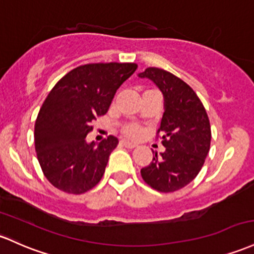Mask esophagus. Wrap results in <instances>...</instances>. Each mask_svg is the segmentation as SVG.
<instances>
[{
	"instance_id": "34e87169",
	"label": "esophagus",
	"mask_w": 254,
	"mask_h": 254,
	"mask_svg": "<svg viewBox=\"0 0 254 254\" xmlns=\"http://www.w3.org/2000/svg\"><path fill=\"white\" fill-rule=\"evenodd\" d=\"M122 144L124 147H127V148H130V149H132V148H135V147H137V144H136L135 142H130V141H127V140H123L122 141Z\"/></svg>"
}]
</instances>
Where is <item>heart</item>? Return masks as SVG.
<instances>
[{
	"instance_id": "obj_1",
	"label": "heart",
	"mask_w": 254,
	"mask_h": 254,
	"mask_svg": "<svg viewBox=\"0 0 254 254\" xmlns=\"http://www.w3.org/2000/svg\"><path fill=\"white\" fill-rule=\"evenodd\" d=\"M140 132H141L140 127H135V125L127 127V129H125V133H127V135H129V136H137Z\"/></svg>"
}]
</instances>
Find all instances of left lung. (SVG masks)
<instances>
[{"label": "left lung", "instance_id": "obj_1", "mask_svg": "<svg viewBox=\"0 0 254 254\" xmlns=\"http://www.w3.org/2000/svg\"><path fill=\"white\" fill-rule=\"evenodd\" d=\"M148 78L164 96L160 132L165 152L155 155L141 176L161 193L178 190L201 170L210 150L211 127L204 105L186 82L165 69L148 67L138 73Z\"/></svg>", "mask_w": 254, "mask_h": 254}]
</instances>
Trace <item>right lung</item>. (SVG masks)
<instances>
[{
    "mask_svg": "<svg viewBox=\"0 0 254 254\" xmlns=\"http://www.w3.org/2000/svg\"><path fill=\"white\" fill-rule=\"evenodd\" d=\"M136 68V64L83 65L50 90L36 119L35 148L44 176L55 188L82 194L100 182L118 138L110 136L96 144L85 137Z\"/></svg>",
    "mask_w": 254,
    "mask_h": 254,
    "instance_id": "1",
    "label": "right lung"
}]
</instances>
